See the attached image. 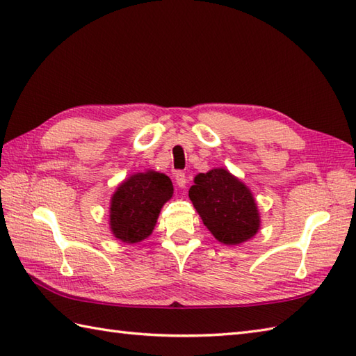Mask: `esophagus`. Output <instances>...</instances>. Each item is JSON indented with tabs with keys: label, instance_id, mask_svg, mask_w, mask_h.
<instances>
[{
	"label": "esophagus",
	"instance_id": "obj_1",
	"mask_svg": "<svg viewBox=\"0 0 356 356\" xmlns=\"http://www.w3.org/2000/svg\"><path fill=\"white\" fill-rule=\"evenodd\" d=\"M174 182L179 188H185L186 186V176L184 171H176L174 172Z\"/></svg>",
	"mask_w": 356,
	"mask_h": 356
}]
</instances>
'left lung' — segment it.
<instances>
[{
	"label": "left lung",
	"mask_w": 356,
	"mask_h": 356,
	"mask_svg": "<svg viewBox=\"0 0 356 356\" xmlns=\"http://www.w3.org/2000/svg\"><path fill=\"white\" fill-rule=\"evenodd\" d=\"M188 194L203 225L220 243H243L260 228L252 193L228 170L214 168L197 174Z\"/></svg>",
	"instance_id": "1"
}]
</instances>
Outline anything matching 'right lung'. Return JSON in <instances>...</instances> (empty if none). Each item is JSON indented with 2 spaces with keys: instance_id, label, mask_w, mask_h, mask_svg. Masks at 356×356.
<instances>
[{
  "instance_id": "obj_1",
  "label": "right lung",
  "mask_w": 356,
  "mask_h": 356,
  "mask_svg": "<svg viewBox=\"0 0 356 356\" xmlns=\"http://www.w3.org/2000/svg\"><path fill=\"white\" fill-rule=\"evenodd\" d=\"M163 172H138L124 180L111 197L110 228L124 243H138L153 232L162 207L172 197Z\"/></svg>"
}]
</instances>
